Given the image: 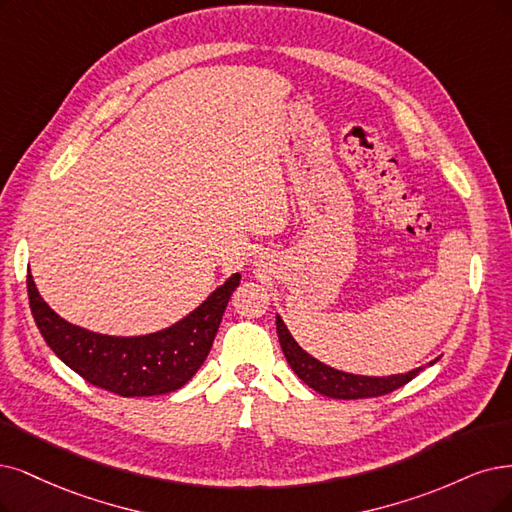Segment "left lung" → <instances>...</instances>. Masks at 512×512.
<instances>
[{
    "label": "left lung",
    "instance_id": "obj_1",
    "mask_svg": "<svg viewBox=\"0 0 512 512\" xmlns=\"http://www.w3.org/2000/svg\"><path fill=\"white\" fill-rule=\"evenodd\" d=\"M276 333L280 339L282 352H285L287 363L297 373L299 380L308 384L312 390L329 396V399L352 401V399H371V396H382V394H388L396 388L405 386L424 369V367H418V369H411L407 373L384 375V377L339 371L335 367L320 363L318 358H314L312 354H308L304 348H301L295 342L291 331L287 329L285 320H282L278 314H276ZM437 361L439 358H434V361H430L428 365L432 367Z\"/></svg>",
    "mask_w": 512,
    "mask_h": 512
}]
</instances>
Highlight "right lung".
Listing matches in <instances>:
<instances>
[{"label": "right lung", "mask_w": 512, "mask_h": 512, "mask_svg": "<svg viewBox=\"0 0 512 512\" xmlns=\"http://www.w3.org/2000/svg\"><path fill=\"white\" fill-rule=\"evenodd\" d=\"M240 285L232 274L175 325L147 335H103L71 325L56 314L27 274L29 306L46 344L92 386L120 396H158L192 380L206 361L230 295Z\"/></svg>", "instance_id": "obj_1"}]
</instances>
